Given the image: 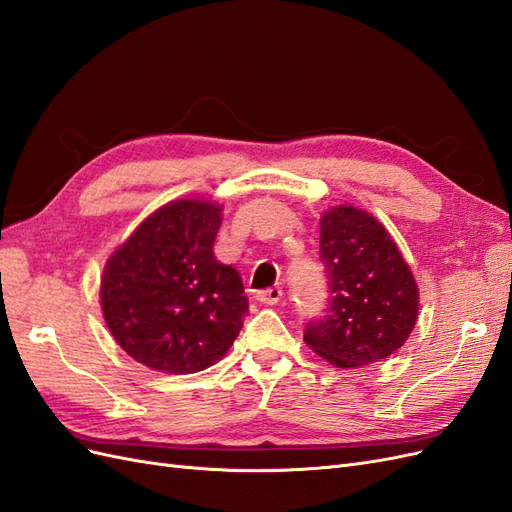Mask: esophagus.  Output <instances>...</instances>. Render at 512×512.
Listing matches in <instances>:
<instances>
[{
	"mask_svg": "<svg viewBox=\"0 0 512 512\" xmlns=\"http://www.w3.org/2000/svg\"><path fill=\"white\" fill-rule=\"evenodd\" d=\"M282 297H284V290L277 288V286L256 292V299H258L260 303H265V305H277V303L282 301Z\"/></svg>",
	"mask_w": 512,
	"mask_h": 512,
	"instance_id": "1",
	"label": "esophagus"
}]
</instances>
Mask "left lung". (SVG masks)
<instances>
[{"mask_svg":"<svg viewBox=\"0 0 512 512\" xmlns=\"http://www.w3.org/2000/svg\"><path fill=\"white\" fill-rule=\"evenodd\" d=\"M327 314L307 322L305 344L337 367L378 363L404 346L418 316V288L386 228L339 205L320 218Z\"/></svg>","mask_w":512,"mask_h":512,"instance_id":"1","label":"left lung"}]
</instances>
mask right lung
<instances>
[{"instance_id":"obj_1","label":"right lung","mask_w":512,"mask_h":512,"mask_svg":"<svg viewBox=\"0 0 512 512\" xmlns=\"http://www.w3.org/2000/svg\"><path fill=\"white\" fill-rule=\"evenodd\" d=\"M222 205L175 200L108 258L100 303L108 331L134 361L194 374L235 342L247 297L239 273L213 256Z\"/></svg>"}]
</instances>
